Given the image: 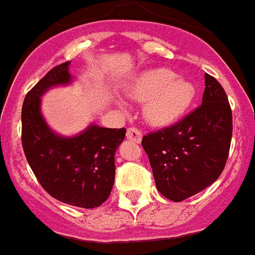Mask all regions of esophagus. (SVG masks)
I'll return each instance as SVG.
<instances>
[{"mask_svg":"<svg viewBox=\"0 0 255 255\" xmlns=\"http://www.w3.org/2000/svg\"><path fill=\"white\" fill-rule=\"evenodd\" d=\"M126 138L131 141H135V143H140L141 131L139 129H136V128H129L128 132H126Z\"/></svg>","mask_w":255,"mask_h":255,"instance_id":"obj_1","label":"esophagus"}]
</instances>
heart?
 I'll return each mask as SVG.
<instances>
[{
  "label": "heart",
  "mask_w": 255,
  "mask_h": 255,
  "mask_svg": "<svg viewBox=\"0 0 255 255\" xmlns=\"http://www.w3.org/2000/svg\"><path fill=\"white\" fill-rule=\"evenodd\" d=\"M132 100L145 102L144 116L154 125L177 120L190 107L195 87L168 69H153L135 79L129 89Z\"/></svg>",
  "instance_id": "heart-1"
}]
</instances>
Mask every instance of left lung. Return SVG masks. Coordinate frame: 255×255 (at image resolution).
Masks as SVG:
<instances>
[{"instance_id":"obj_1","label":"left lung","mask_w":255,"mask_h":255,"mask_svg":"<svg viewBox=\"0 0 255 255\" xmlns=\"http://www.w3.org/2000/svg\"><path fill=\"white\" fill-rule=\"evenodd\" d=\"M204 79L202 105L141 140L157 190L173 202H182L213 184L229 157L233 136L229 98L217 79L209 74Z\"/></svg>"}]
</instances>
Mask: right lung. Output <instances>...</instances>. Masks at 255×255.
Instances as JSON below:
<instances>
[{"instance_id":"1","label":"right lung","mask_w":255,"mask_h":255,"mask_svg":"<svg viewBox=\"0 0 255 255\" xmlns=\"http://www.w3.org/2000/svg\"><path fill=\"white\" fill-rule=\"evenodd\" d=\"M69 61L51 69L31 88L22 103L21 143L28 163L42 188L55 199L96 208L110 197L115 182V152L126 129L89 126L74 138H61L40 115V96L53 85L70 82Z\"/></svg>"}]
</instances>
